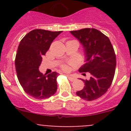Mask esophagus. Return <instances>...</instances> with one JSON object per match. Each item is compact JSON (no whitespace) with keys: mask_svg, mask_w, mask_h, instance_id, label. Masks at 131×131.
I'll use <instances>...</instances> for the list:
<instances>
[{"mask_svg":"<svg viewBox=\"0 0 131 131\" xmlns=\"http://www.w3.org/2000/svg\"><path fill=\"white\" fill-rule=\"evenodd\" d=\"M67 76H68V79H69V81H75V78L73 77H72L71 75H67Z\"/></svg>","mask_w":131,"mask_h":131,"instance_id":"esophagus-1","label":"esophagus"}]
</instances>
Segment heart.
Instances as JSON below:
<instances>
[{
    "label": "heart",
    "mask_w": 131,
    "mask_h": 131,
    "mask_svg": "<svg viewBox=\"0 0 131 131\" xmlns=\"http://www.w3.org/2000/svg\"><path fill=\"white\" fill-rule=\"evenodd\" d=\"M62 68L63 70H65V71H68V70H69V66H68V65H63L62 66Z\"/></svg>",
    "instance_id": "heart-1"
}]
</instances>
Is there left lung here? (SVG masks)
Returning a JSON list of instances; mask_svg holds the SVG:
<instances>
[{"label": "left lung", "mask_w": 131, "mask_h": 131, "mask_svg": "<svg viewBox=\"0 0 131 131\" xmlns=\"http://www.w3.org/2000/svg\"><path fill=\"white\" fill-rule=\"evenodd\" d=\"M70 33L84 48L85 63L79 71L91 73L89 80L82 79L84 88L76 94L85 100H94L104 95L112 84L116 67L115 51L109 38L96 29L84 28Z\"/></svg>", "instance_id": "left-lung-1"}]
</instances>
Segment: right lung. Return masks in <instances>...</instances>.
<instances>
[{
	"label": "right lung",
	"instance_id": "obj_1",
	"mask_svg": "<svg viewBox=\"0 0 131 131\" xmlns=\"http://www.w3.org/2000/svg\"><path fill=\"white\" fill-rule=\"evenodd\" d=\"M62 31L34 29L21 39L15 59L19 82L24 91L36 99L52 96L57 91V72L48 75L39 70L42 56L49 49L53 40Z\"/></svg>",
	"mask_w": 131,
	"mask_h": 131
}]
</instances>
